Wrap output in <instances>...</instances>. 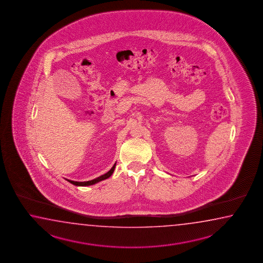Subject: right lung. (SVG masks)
<instances>
[{
    "label": "right lung",
    "mask_w": 263,
    "mask_h": 263,
    "mask_svg": "<svg viewBox=\"0 0 263 263\" xmlns=\"http://www.w3.org/2000/svg\"><path fill=\"white\" fill-rule=\"evenodd\" d=\"M116 164H117V162L112 165V167L107 173L102 175V176L99 177V178H97V179H92V180H88V181H73V180H69V179H67V180L68 182H70L71 184L76 185V186H89V185L96 184V183L100 182L101 180H104V179L110 178L112 176V174L114 173V171H115Z\"/></svg>",
    "instance_id": "obj_1"
}]
</instances>
